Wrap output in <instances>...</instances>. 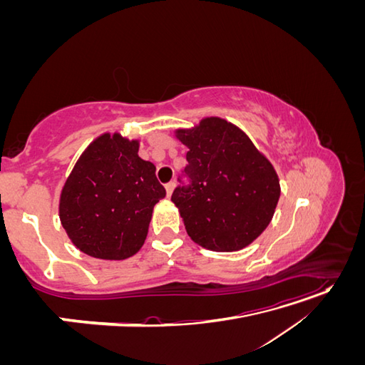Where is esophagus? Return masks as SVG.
Instances as JSON below:
<instances>
[{
  "mask_svg": "<svg viewBox=\"0 0 365 365\" xmlns=\"http://www.w3.org/2000/svg\"><path fill=\"white\" fill-rule=\"evenodd\" d=\"M173 189H175V182L173 181L165 184V193H168V196H170L173 193Z\"/></svg>",
  "mask_w": 365,
  "mask_h": 365,
  "instance_id": "34e87169",
  "label": "esophagus"
}]
</instances>
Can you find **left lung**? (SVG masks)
<instances>
[{"label": "left lung", "instance_id": "obj_1", "mask_svg": "<svg viewBox=\"0 0 365 365\" xmlns=\"http://www.w3.org/2000/svg\"><path fill=\"white\" fill-rule=\"evenodd\" d=\"M175 137L189 148L184 172L190 184L172 195L187 235L212 251L248 247L269 225L280 197L271 161L244 130L220 117L176 129Z\"/></svg>", "mask_w": 365, "mask_h": 365}]
</instances>
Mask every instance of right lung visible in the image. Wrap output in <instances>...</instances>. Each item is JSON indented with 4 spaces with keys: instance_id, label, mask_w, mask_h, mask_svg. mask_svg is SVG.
<instances>
[{
    "instance_id": "add662e5",
    "label": "right lung",
    "mask_w": 365,
    "mask_h": 365,
    "mask_svg": "<svg viewBox=\"0 0 365 365\" xmlns=\"http://www.w3.org/2000/svg\"><path fill=\"white\" fill-rule=\"evenodd\" d=\"M138 148L140 140L105 132L82 152L62 187V227L88 256L125 260L145 244L153 207L165 190Z\"/></svg>"
}]
</instances>
